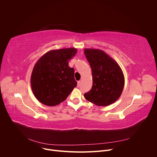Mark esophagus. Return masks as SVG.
<instances>
[{
  "label": "esophagus",
  "instance_id": "obj_1",
  "mask_svg": "<svg viewBox=\"0 0 157 157\" xmlns=\"http://www.w3.org/2000/svg\"><path fill=\"white\" fill-rule=\"evenodd\" d=\"M80 85H81V81H78V87L80 86Z\"/></svg>",
  "mask_w": 157,
  "mask_h": 157
}]
</instances>
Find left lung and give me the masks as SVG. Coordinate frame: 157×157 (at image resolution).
Here are the masks:
<instances>
[{"label": "left lung", "instance_id": "left-lung-1", "mask_svg": "<svg viewBox=\"0 0 157 157\" xmlns=\"http://www.w3.org/2000/svg\"><path fill=\"white\" fill-rule=\"evenodd\" d=\"M84 52L93 75V86L84 94L85 99L98 106L113 104L124 87V76L120 66L101 50L85 48Z\"/></svg>", "mask_w": 157, "mask_h": 157}]
</instances>
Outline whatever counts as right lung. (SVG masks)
Returning <instances> with one entry per match:
<instances>
[{
  "label": "right lung",
  "mask_w": 157,
  "mask_h": 157,
  "mask_svg": "<svg viewBox=\"0 0 157 157\" xmlns=\"http://www.w3.org/2000/svg\"><path fill=\"white\" fill-rule=\"evenodd\" d=\"M75 48L50 50L36 63L31 76V86L35 98L43 104L55 106L64 101L77 82L75 70L68 61L75 56Z\"/></svg>",
  "instance_id": "add662e5"
}]
</instances>
